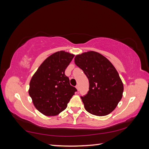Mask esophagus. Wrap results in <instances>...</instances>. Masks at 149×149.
I'll return each instance as SVG.
<instances>
[{"instance_id": "esophagus-1", "label": "esophagus", "mask_w": 149, "mask_h": 149, "mask_svg": "<svg viewBox=\"0 0 149 149\" xmlns=\"http://www.w3.org/2000/svg\"><path fill=\"white\" fill-rule=\"evenodd\" d=\"M75 88H76V89H77V91H79V86L78 85H77L75 86Z\"/></svg>"}]
</instances>
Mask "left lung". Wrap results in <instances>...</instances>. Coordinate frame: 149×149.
Wrapping results in <instances>:
<instances>
[{"label": "left lung", "mask_w": 149, "mask_h": 149, "mask_svg": "<svg viewBox=\"0 0 149 149\" xmlns=\"http://www.w3.org/2000/svg\"><path fill=\"white\" fill-rule=\"evenodd\" d=\"M74 61L89 80V91L81 96L86 111L97 116L111 113L121 100L124 91L116 68L102 54L92 51L76 55Z\"/></svg>", "instance_id": "obj_1"}]
</instances>
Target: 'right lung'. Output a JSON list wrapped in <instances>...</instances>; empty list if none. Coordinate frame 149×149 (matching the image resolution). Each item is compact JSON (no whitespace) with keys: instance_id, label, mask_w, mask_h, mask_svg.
I'll list each match as a JSON object with an SVG mask.
<instances>
[{"instance_id":"add662e5","label":"right lung","mask_w":149,"mask_h":149,"mask_svg":"<svg viewBox=\"0 0 149 149\" xmlns=\"http://www.w3.org/2000/svg\"><path fill=\"white\" fill-rule=\"evenodd\" d=\"M74 54L60 51L47 57L30 82L29 95L36 108L46 116H54L67 108L77 89L65 74Z\"/></svg>"}]
</instances>
